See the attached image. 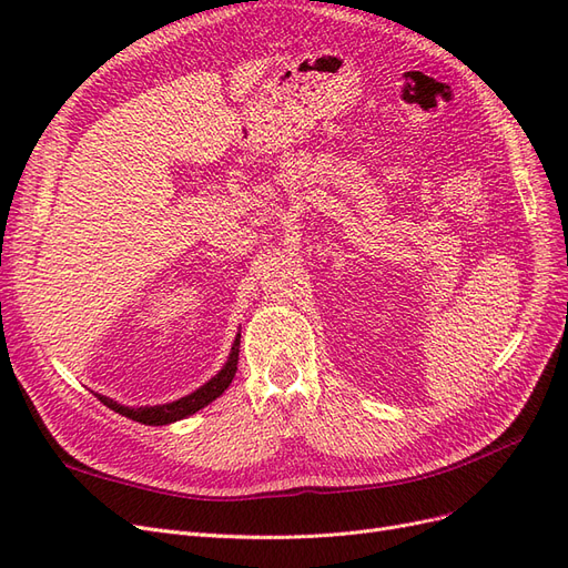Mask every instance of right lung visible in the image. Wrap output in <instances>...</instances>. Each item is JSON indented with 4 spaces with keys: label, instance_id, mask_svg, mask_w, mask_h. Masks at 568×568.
<instances>
[{
    "label": "right lung",
    "instance_id": "obj_1",
    "mask_svg": "<svg viewBox=\"0 0 568 568\" xmlns=\"http://www.w3.org/2000/svg\"><path fill=\"white\" fill-rule=\"evenodd\" d=\"M239 338H242V334H236L234 346L230 351V357H227L225 367H222L211 382H205L201 388L184 395V398H180V400L165 403V405H153V407H125V405H120V403L106 398V395H99L97 393V398L104 403L106 407H111L113 412H118V415H123V417L134 419V422H142V424H149V426H163V424L180 422V419H184L189 415H194V412H199L201 407H205L209 403H213L215 398H220V395L227 390V386L232 384L234 374H236Z\"/></svg>",
    "mask_w": 568,
    "mask_h": 568
}]
</instances>
